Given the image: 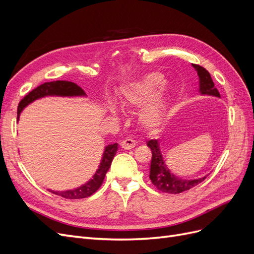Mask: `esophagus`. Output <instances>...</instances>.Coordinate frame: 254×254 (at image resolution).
I'll list each match as a JSON object with an SVG mask.
<instances>
[{
    "label": "esophagus",
    "instance_id": "esophagus-1",
    "mask_svg": "<svg viewBox=\"0 0 254 254\" xmlns=\"http://www.w3.org/2000/svg\"><path fill=\"white\" fill-rule=\"evenodd\" d=\"M135 144H136L135 141L132 140V139H125V140H123V141L121 142L122 148H124V149H126V150L134 148V147H135Z\"/></svg>",
    "mask_w": 254,
    "mask_h": 254
}]
</instances>
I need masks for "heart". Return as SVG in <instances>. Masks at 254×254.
<instances>
[{"label": "heart", "mask_w": 254, "mask_h": 254, "mask_svg": "<svg viewBox=\"0 0 254 254\" xmlns=\"http://www.w3.org/2000/svg\"><path fill=\"white\" fill-rule=\"evenodd\" d=\"M166 79L159 72L147 73L125 82L121 87V102L126 108H141L140 121L146 128H155L162 122L166 109L168 92L164 89ZM109 111L119 113V107L110 103Z\"/></svg>", "instance_id": "obj_1"}]
</instances>
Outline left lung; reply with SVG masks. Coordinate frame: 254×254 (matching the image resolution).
<instances>
[{"label": "left lung", "mask_w": 254, "mask_h": 254, "mask_svg": "<svg viewBox=\"0 0 254 254\" xmlns=\"http://www.w3.org/2000/svg\"><path fill=\"white\" fill-rule=\"evenodd\" d=\"M196 70L199 77V93L201 95H210L220 97L218 90L215 88L214 82L210 73L204 67L198 64H191ZM147 146L151 149V163L149 170V178L159 190L168 194H179L186 191L197 184L202 182L206 176L197 179H182L180 177L175 176L165 164L162 153L160 150L158 140L153 139L147 142Z\"/></svg>", "instance_id": "obj_1"}]
</instances>
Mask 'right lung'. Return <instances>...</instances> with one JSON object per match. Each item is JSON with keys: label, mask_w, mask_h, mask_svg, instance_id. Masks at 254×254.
<instances>
[{"label": "right lung", "mask_w": 254, "mask_h": 254, "mask_svg": "<svg viewBox=\"0 0 254 254\" xmlns=\"http://www.w3.org/2000/svg\"><path fill=\"white\" fill-rule=\"evenodd\" d=\"M45 96H61V97H76V96H86L84 91L78 87L77 84L65 81V80H57V81H51V82H44L41 86L37 87L32 92L22 99L18 107V121L20 118L21 112L24 110L25 107L29 104L34 103L35 101ZM118 143L107 145L105 147L103 158L97 171L88 182H86L82 186L76 188L74 190H50L51 193L61 196L66 199H80L86 198L94 194L95 191L102 186V183L105 179L106 173L108 172L110 165L112 163V160L114 156L117 155L118 151Z\"/></svg>", "instance_id": "1"}]
</instances>
